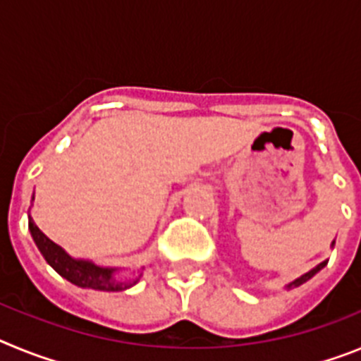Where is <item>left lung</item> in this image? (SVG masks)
<instances>
[{
  "label": "left lung",
  "instance_id": "8db88e82",
  "mask_svg": "<svg viewBox=\"0 0 361 361\" xmlns=\"http://www.w3.org/2000/svg\"><path fill=\"white\" fill-rule=\"evenodd\" d=\"M325 264H327V260H325V262H322L320 266H317V267H314V269H311V271H309V273H305V275H302V276H300V279H296L295 282H291V283H289L288 288H289V289H291V288H298V286H302V283H304V282H307L309 279H312V276L317 275L318 271H320L322 267L325 266Z\"/></svg>",
  "mask_w": 361,
  "mask_h": 361
}]
</instances>
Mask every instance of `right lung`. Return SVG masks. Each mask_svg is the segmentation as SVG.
<instances>
[{"mask_svg":"<svg viewBox=\"0 0 361 361\" xmlns=\"http://www.w3.org/2000/svg\"><path fill=\"white\" fill-rule=\"evenodd\" d=\"M34 200V197H32ZM28 228H30L32 238L39 247L41 255L44 260L54 267L61 276H65L68 282L75 283L79 288L97 289V291H123L126 288H132L137 280H116L114 279V271L108 267H99L86 260H73L57 244H54L36 224L34 220L28 216Z\"/></svg>","mask_w":361,"mask_h":361,"instance_id":"obj_1","label":"right lung"}]
</instances>
